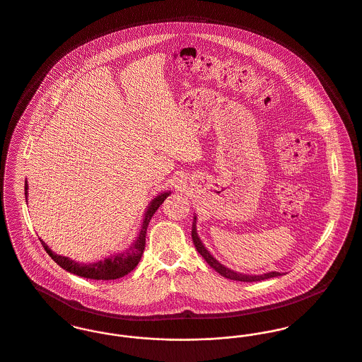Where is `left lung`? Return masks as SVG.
<instances>
[{"instance_id": "left-lung-1", "label": "left lung", "mask_w": 362, "mask_h": 362, "mask_svg": "<svg viewBox=\"0 0 362 362\" xmlns=\"http://www.w3.org/2000/svg\"><path fill=\"white\" fill-rule=\"evenodd\" d=\"M192 238L194 241V245L197 248V251L200 252L201 257L206 261V264L215 269L219 275H222L223 278L226 279H230V281H265V279H271V278H275V276H281L279 272H269V274H264V275H244V274H239V272H235L226 267H223L222 264H219L209 252L208 250L204 247V244L201 243L200 238L196 232V218H194V222H193V230H192Z\"/></svg>"}]
</instances>
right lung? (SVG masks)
I'll return each mask as SVG.
<instances>
[{
	"label": "right lung",
	"mask_w": 362,
	"mask_h": 362,
	"mask_svg": "<svg viewBox=\"0 0 362 362\" xmlns=\"http://www.w3.org/2000/svg\"><path fill=\"white\" fill-rule=\"evenodd\" d=\"M168 196H169V193H161L157 199L151 201V204L148 205L147 212L144 215L139 238L132 244V247H129V250L126 252L119 254V255H114V257L107 258L104 261H98L95 264L86 265V264H78V262H75V261H72L66 257L54 254L42 240H40L41 244H42L44 250L48 252V255L61 268H64L65 271H68L74 275H78V276L86 278V279H94V281L119 279L122 276L127 275L129 272H132L137 267V264H139V261L143 255L144 247H146V233H147L150 219L153 218L156 211L160 208V205ZM25 197H28V185H25Z\"/></svg>",
	"instance_id": "add662e5"
}]
</instances>
